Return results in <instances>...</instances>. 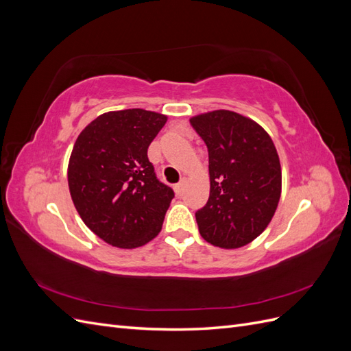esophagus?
Here are the masks:
<instances>
[{"label": "esophagus", "instance_id": "34e87169", "mask_svg": "<svg viewBox=\"0 0 351 351\" xmlns=\"http://www.w3.org/2000/svg\"><path fill=\"white\" fill-rule=\"evenodd\" d=\"M184 189H186V178H183L182 182L177 183V184L174 186V190H176L177 196H182V195H183V192H184Z\"/></svg>", "mask_w": 351, "mask_h": 351}]
</instances>
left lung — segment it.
<instances>
[{"label": "left lung", "instance_id": "obj_1", "mask_svg": "<svg viewBox=\"0 0 351 351\" xmlns=\"http://www.w3.org/2000/svg\"><path fill=\"white\" fill-rule=\"evenodd\" d=\"M208 147L210 192L196 210L200 236L237 249L268 227L281 196V165L269 134L250 119L218 110L190 119Z\"/></svg>", "mask_w": 351, "mask_h": 351}]
</instances>
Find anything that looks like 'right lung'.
I'll return each mask as SVG.
<instances>
[{
	"mask_svg": "<svg viewBox=\"0 0 351 351\" xmlns=\"http://www.w3.org/2000/svg\"><path fill=\"white\" fill-rule=\"evenodd\" d=\"M167 117L111 111L84 127L71 151L69 189L80 218L115 247L134 249L161 231L174 190L159 182L147 147Z\"/></svg>",
	"mask_w": 351,
	"mask_h": 351,
	"instance_id": "1",
	"label": "right lung"
}]
</instances>
